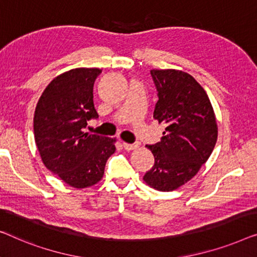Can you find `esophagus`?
<instances>
[{"instance_id":"esophagus-1","label":"esophagus","mask_w":257,"mask_h":257,"mask_svg":"<svg viewBox=\"0 0 257 257\" xmlns=\"http://www.w3.org/2000/svg\"><path fill=\"white\" fill-rule=\"evenodd\" d=\"M122 146H123L124 150H127V151H130V150H135V149H137V148H139V144H137V143L129 144V143H125V142H123V143H122Z\"/></svg>"}]
</instances>
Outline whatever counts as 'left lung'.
<instances>
[{"mask_svg": "<svg viewBox=\"0 0 257 257\" xmlns=\"http://www.w3.org/2000/svg\"><path fill=\"white\" fill-rule=\"evenodd\" d=\"M158 101L154 118L165 124L160 142L147 146L155 164L143 179L160 191L178 189L196 176L214 149L218 125L211 101L196 79L177 70H151Z\"/></svg>", "mask_w": 257, "mask_h": 257, "instance_id": "8db88e82", "label": "left lung"}]
</instances>
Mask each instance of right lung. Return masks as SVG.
Wrapping results in <instances>:
<instances>
[{"label":"right lung","mask_w":257,"mask_h":257,"mask_svg":"<svg viewBox=\"0 0 257 257\" xmlns=\"http://www.w3.org/2000/svg\"><path fill=\"white\" fill-rule=\"evenodd\" d=\"M100 68H74L48 85L36 106L34 133L44 165L75 189L102 178L106 162L115 153V139L84 133L97 118L93 86Z\"/></svg>","instance_id":"1"}]
</instances>
